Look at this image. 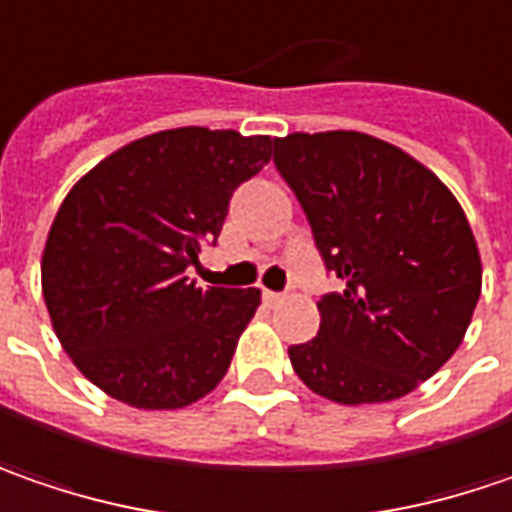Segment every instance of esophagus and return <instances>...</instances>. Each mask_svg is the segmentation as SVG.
I'll return each instance as SVG.
<instances>
[{
  "instance_id": "34e87169",
  "label": "esophagus",
  "mask_w": 512,
  "mask_h": 512,
  "mask_svg": "<svg viewBox=\"0 0 512 512\" xmlns=\"http://www.w3.org/2000/svg\"><path fill=\"white\" fill-rule=\"evenodd\" d=\"M262 299H265V302H268V305H279V302H282V299H285V296H282V294H276V291H262Z\"/></svg>"
}]
</instances>
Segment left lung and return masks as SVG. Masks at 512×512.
Masks as SVG:
<instances>
[{"label":"left lung","instance_id":"1","mask_svg":"<svg viewBox=\"0 0 512 512\" xmlns=\"http://www.w3.org/2000/svg\"><path fill=\"white\" fill-rule=\"evenodd\" d=\"M325 268L320 331L291 345L299 380L334 403L409 395L461 345L481 296V256L458 198L421 161L366 132L273 138Z\"/></svg>","mask_w":512,"mask_h":512}]
</instances>
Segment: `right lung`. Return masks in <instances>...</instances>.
<instances>
[{
  "instance_id": "obj_1",
  "label": "right lung",
  "mask_w": 512,
  "mask_h": 512,
  "mask_svg": "<svg viewBox=\"0 0 512 512\" xmlns=\"http://www.w3.org/2000/svg\"><path fill=\"white\" fill-rule=\"evenodd\" d=\"M268 161L270 135L184 126L120 146L68 190L42 250V299L97 389L164 412L221 383L262 294L198 288L187 268Z\"/></svg>"
}]
</instances>
